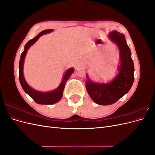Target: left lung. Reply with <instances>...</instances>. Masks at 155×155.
Instances as JSON below:
<instances>
[{
	"label": "left lung",
	"instance_id": "1",
	"mask_svg": "<svg viewBox=\"0 0 155 155\" xmlns=\"http://www.w3.org/2000/svg\"><path fill=\"white\" fill-rule=\"evenodd\" d=\"M108 36L118 47L120 64L118 74L112 81L107 83L92 81L88 74L86 75L85 87L88 94L96 104L101 105H112L119 100L129 91L134 79V63L125 35L114 30Z\"/></svg>",
	"mask_w": 155,
	"mask_h": 155
}]
</instances>
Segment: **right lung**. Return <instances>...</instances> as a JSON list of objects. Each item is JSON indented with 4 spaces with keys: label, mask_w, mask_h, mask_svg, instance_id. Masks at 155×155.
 Returning a JSON list of instances; mask_svg holds the SVG:
<instances>
[{
    "label": "right lung",
    "mask_w": 155,
    "mask_h": 155,
    "mask_svg": "<svg viewBox=\"0 0 155 155\" xmlns=\"http://www.w3.org/2000/svg\"><path fill=\"white\" fill-rule=\"evenodd\" d=\"M53 31V29L45 30L41 31L35 38L32 39L28 42L25 46L24 51H23V52L21 54L19 61V67H18V68H19V76H18V77H19L20 83L22 88H23V90H24V91L27 94L29 95L37 104L41 105H52L54 104H55V103L58 102L63 97V94L65 84H66L67 80L70 78L71 74L74 71V68H70L67 70V71L65 72L64 74L62 81L61 83L59 86L57 88L55 89V90L49 92H41L35 90V89L31 88L26 81L24 74H23V66H24L25 59L28 50L31 46L34 45L35 42L39 39L41 36L46 34H48V33H50Z\"/></svg>",
    "instance_id": "add662e5"
}]
</instances>
